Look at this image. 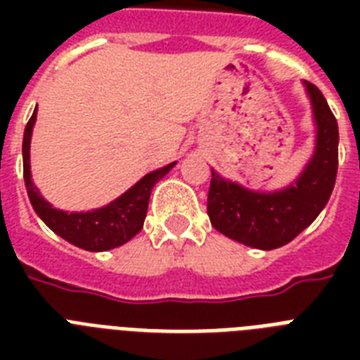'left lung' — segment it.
I'll return each mask as SVG.
<instances>
[{
  "instance_id": "1",
  "label": "left lung",
  "mask_w": 360,
  "mask_h": 360,
  "mask_svg": "<svg viewBox=\"0 0 360 360\" xmlns=\"http://www.w3.org/2000/svg\"><path fill=\"white\" fill-rule=\"evenodd\" d=\"M312 104L316 140L302 172L280 191H252L211 169L207 214L230 239L259 250L288 245L329 202L338 172V123L318 87L302 82Z\"/></svg>"
}]
</instances>
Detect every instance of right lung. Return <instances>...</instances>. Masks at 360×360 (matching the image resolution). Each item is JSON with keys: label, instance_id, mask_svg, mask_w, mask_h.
<instances>
[{"label": "right lung", "instance_id": "add662e5", "mask_svg": "<svg viewBox=\"0 0 360 360\" xmlns=\"http://www.w3.org/2000/svg\"><path fill=\"white\" fill-rule=\"evenodd\" d=\"M35 121L37 108L31 115V120L25 124L22 157H24L25 188H27V196H30L31 205L35 209V213L39 214V219L53 233L69 240L70 245L89 252L112 250V248H117V246L129 243L136 233H140V230L143 228V220H146L153 186L157 185L158 181L162 179L177 162L149 172L134 186H130L129 191L123 192L120 198H115L114 202H110L104 207L80 211V213L78 211H75V213L61 211L41 196V192L33 185V179H31L30 146Z\"/></svg>", "mask_w": 360, "mask_h": 360}]
</instances>
